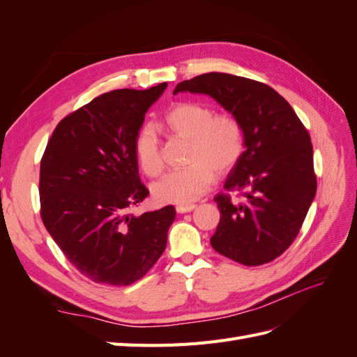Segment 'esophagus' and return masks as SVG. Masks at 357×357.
I'll use <instances>...</instances> for the list:
<instances>
[{"label": "esophagus", "mask_w": 357, "mask_h": 357, "mask_svg": "<svg viewBox=\"0 0 357 357\" xmlns=\"http://www.w3.org/2000/svg\"><path fill=\"white\" fill-rule=\"evenodd\" d=\"M197 208V205L195 204H189V205H177L176 207V211L177 213H180V214H183V213H190V211H193Z\"/></svg>", "instance_id": "obj_1"}]
</instances>
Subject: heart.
Masks as SVG:
<instances>
[{"label": "heart", "instance_id": "heart-1", "mask_svg": "<svg viewBox=\"0 0 357 357\" xmlns=\"http://www.w3.org/2000/svg\"><path fill=\"white\" fill-rule=\"evenodd\" d=\"M172 137L188 139V167L171 171L152 186V195L162 204L188 205L199 199L215 178V171H229L244 150V132L232 114H214L210 105L185 101L172 105L160 122ZM134 152L142 169L156 177L164 168L159 139L146 126L135 137Z\"/></svg>", "mask_w": 357, "mask_h": 357}]
</instances>
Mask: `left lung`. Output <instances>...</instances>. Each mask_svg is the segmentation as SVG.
<instances>
[{"label":"left lung","instance_id":"8db88e82","mask_svg":"<svg viewBox=\"0 0 357 357\" xmlns=\"http://www.w3.org/2000/svg\"><path fill=\"white\" fill-rule=\"evenodd\" d=\"M178 92L211 96L244 132V152L223 185L244 198H214L220 222L213 248L247 266L274 261L296 238L316 197L307 129L283 96L261 82L207 73L178 83L172 93Z\"/></svg>","mask_w":357,"mask_h":357}]
</instances>
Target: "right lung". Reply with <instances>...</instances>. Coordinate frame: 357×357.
Listing matches in <instances>:
<instances>
[{
  "label": "right lung",
  "mask_w": 357,
  "mask_h": 357,
  "mask_svg": "<svg viewBox=\"0 0 357 357\" xmlns=\"http://www.w3.org/2000/svg\"><path fill=\"white\" fill-rule=\"evenodd\" d=\"M167 89H117L62 119L40 165L41 219L62 253L95 283L128 286L167 247L172 205L129 214L147 188L139 181L135 137Z\"/></svg>",
  "instance_id": "right-lung-1"
}]
</instances>
